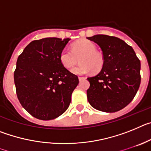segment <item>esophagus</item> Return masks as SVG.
Wrapping results in <instances>:
<instances>
[{"label": "esophagus", "mask_w": 151, "mask_h": 151, "mask_svg": "<svg viewBox=\"0 0 151 151\" xmlns=\"http://www.w3.org/2000/svg\"><path fill=\"white\" fill-rule=\"evenodd\" d=\"M78 79H79V81H82V80L86 79V77H82V76H79V77H78Z\"/></svg>", "instance_id": "1"}]
</instances>
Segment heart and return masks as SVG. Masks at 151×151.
I'll list each match as a JSON object with an SVG mask.
<instances>
[{"label":"heart","mask_w":151,"mask_h":151,"mask_svg":"<svg viewBox=\"0 0 151 151\" xmlns=\"http://www.w3.org/2000/svg\"><path fill=\"white\" fill-rule=\"evenodd\" d=\"M81 63L73 68L75 74L82 75L93 71L97 73L102 69L104 60L102 54L97 51V47L92 41L81 39L71 45V50L65 48L60 54V60L66 69H69L78 63Z\"/></svg>","instance_id":"heart-1"}]
</instances>
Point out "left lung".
Segmentation results:
<instances>
[{
	"label": "left lung",
	"instance_id": "1",
	"mask_svg": "<svg viewBox=\"0 0 151 151\" xmlns=\"http://www.w3.org/2000/svg\"><path fill=\"white\" fill-rule=\"evenodd\" d=\"M99 45L104 60L101 71L89 77V104L94 109L114 113L127 106L141 84V62L133 48L116 37L96 35L87 38Z\"/></svg>",
	"mask_w": 151,
	"mask_h": 151
}]
</instances>
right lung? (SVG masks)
<instances>
[{"instance_id":"add662e5","label":"right lung","mask_w":151,"mask_h":151,"mask_svg":"<svg viewBox=\"0 0 151 151\" xmlns=\"http://www.w3.org/2000/svg\"><path fill=\"white\" fill-rule=\"evenodd\" d=\"M69 38L35 40L19 56L14 71L16 92L22 107L41 120L62 115L71 102L78 84L60 60V54Z\"/></svg>"}]
</instances>
